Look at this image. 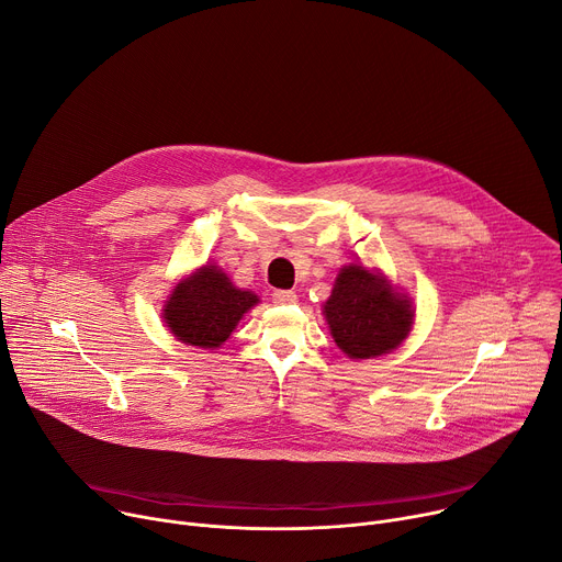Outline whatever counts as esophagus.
Instances as JSON below:
<instances>
[{"instance_id": "esophagus-1", "label": "esophagus", "mask_w": 562, "mask_h": 562, "mask_svg": "<svg viewBox=\"0 0 562 562\" xmlns=\"http://www.w3.org/2000/svg\"><path fill=\"white\" fill-rule=\"evenodd\" d=\"M272 301H274V304H281V306L294 304L296 292H292V290H274L272 292Z\"/></svg>"}]
</instances>
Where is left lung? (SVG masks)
I'll list each match as a JSON object with an SVG mask.
<instances>
[{
	"instance_id": "left-lung-1",
	"label": "left lung",
	"mask_w": 562,
	"mask_h": 562,
	"mask_svg": "<svg viewBox=\"0 0 562 562\" xmlns=\"http://www.w3.org/2000/svg\"><path fill=\"white\" fill-rule=\"evenodd\" d=\"M324 317L344 353L369 360L401 347L414 324V306L382 272L351 263L339 270Z\"/></svg>"
}]
</instances>
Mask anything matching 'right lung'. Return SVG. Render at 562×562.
I'll return each mask as SVG.
<instances>
[{
  "label": "right lung",
  "mask_w": 562,
  "mask_h": 562,
  "mask_svg": "<svg viewBox=\"0 0 562 562\" xmlns=\"http://www.w3.org/2000/svg\"><path fill=\"white\" fill-rule=\"evenodd\" d=\"M256 304L258 296L236 288L218 266H202L172 288L161 317L189 347L218 349Z\"/></svg>",
  "instance_id": "1"
}]
</instances>
